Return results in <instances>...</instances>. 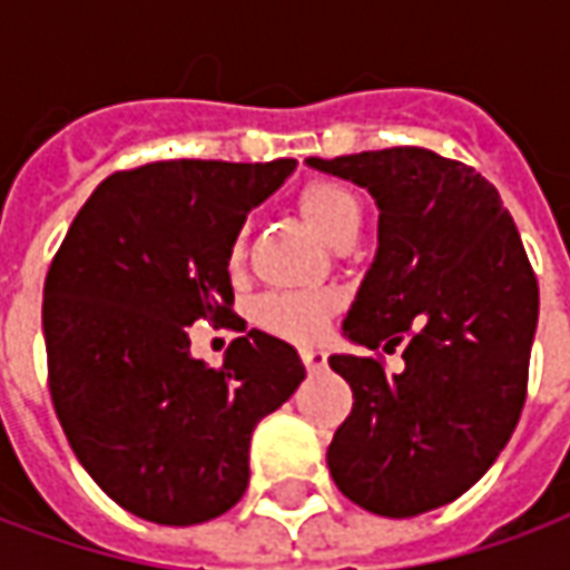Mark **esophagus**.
<instances>
[{"label": "esophagus", "mask_w": 570, "mask_h": 570, "mask_svg": "<svg viewBox=\"0 0 570 570\" xmlns=\"http://www.w3.org/2000/svg\"><path fill=\"white\" fill-rule=\"evenodd\" d=\"M302 363L308 366V372H321L326 366V354L317 347H302Z\"/></svg>", "instance_id": "1"}]
</instances>
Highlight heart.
Returning a JSON list of instances; mask_svg holds the SVG:
<instances>
[{
    "label": "heart",
    "mask_w": 570,
    "mask_h": 570,
    "mask_svg": "<svg viewBox=\"0 0 570 570\" xmlns=\"http://www.w3.org/2000/svg\"><path fill=\"white\" fill-rule=\"evenodd\" d=\"M298 213L311 225V232L330 247L354 244L363 225V200L351 186L335 179H314L298 191ZM244 262V237H235L228 249V265L240 268ZM335 311L330 293H268L256 302V323L272 335L289 342H317Z\"/></svg>",
    "instance_id": "obj_1"
}]
</instances>
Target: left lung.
<instances>
[{"label": "left lung", "mask_w": 570, "mask_h": 570, "mask_svg": "<svg viewBox=\"0 0 570 570\" xmlns=\"http://www.w3.org/2000/svg\"><path fill=\"white\" fill-rule=\"evenodd\" d=\"M366 188L379 247L342 335L406 366L333 354L354 391L326 464L338 491L370 513L406 519L461 498L494 464L525 406L538 330V277L498 188L419 146L308 158Z\"/></svg>", "instance_id": "1"}]
</instances>
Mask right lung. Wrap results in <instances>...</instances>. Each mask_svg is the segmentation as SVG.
Here are the masks:
<instances>
[{
  "instance_id": "right-lung-1",
  "label": "right lung",
  "mask_w": 570,
  "mask_h": 570,
  "mask_svg": "<svg viewBox=\"0 0 570 570\" xmlns=\"http://www.w3.org/2000/svg\"><path fill=\"white\" fill-rule=\"evenodd\" d=\"M293 158L155 161L106 176L45 277L48 387L79 464L128 513L198 525L249 482V440L293 396L305 366L262 330L219 370L188 351V326L237 323L228 249Z\"/></svg>"
}]
</instances>
